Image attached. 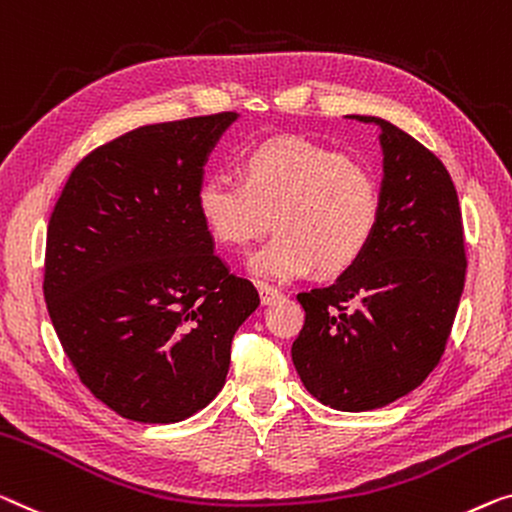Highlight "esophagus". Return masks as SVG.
I'll list each match as a JSON object with an SVG mask.
<instances>
[{
    "mask_svg": "<svg viewBox=\"0 0 512 512\" xmlns=\"http://www.w3.org/2000/svg\"><path fill=\"white\" fill-rule=\"evenodd\" d=\"M257 289H259V299H262L264 305H271L273 301L282 299V292H280V289H276V287H271V285H259Z\"/></svg>",
    "mask_w": 512,
    "mask_h": 512,
    "instance_id": "esophagus-1",
    "label": "esophagus"
}]
</instances>
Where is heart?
Masks as SVG:
<instances>
[{"mask_svg":"<svg viewBox=\"0 0 512 512\" xmlns=\"http://www.w3.org/2000/svg\"><path fill=\"white\" fill-rule=\"evenodd\" d=\"M239 170L241 181L204 179L197 211L211 239L236 253L273 227L276 236L250 259L255 276H342L375 239L381 183L365 160L285 135L250 149Z\"/></svg>","mask_w":512,"mask_h":512,"instance_id":"heart-1","label":"heart"}]
</instances>
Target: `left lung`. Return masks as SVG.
<instances>
[{
	"mask_svg": "<svg viewBox=\"0 0 512 512\" xmlns=\"http://www.w3.org/2000/svg\"><path fill=\"white\" fill-rule=\"evenodd\" d=\"M381 218L365 255L329 287L301 292L292 345L303 386L340 411L386 407L423 384L451 335L467 276L462 211L444 163L379 117Z\"/></svg>",
	"mask_w": 512,
	"mask_h": 512,
	"instance_id": "obj_1",
	"label": "left lung"
}]
</instances>
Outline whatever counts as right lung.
Here are the masks:
<instances>
[{"label":"right lung","mask_w":512,"mask_h":512,"mask_svg":"<svg viewBox=\"0 0 512 512\" xmlns=\"http://www.w3.org/2000/svg\"><path fill=\"white\" fill-rule=\"evenodd\" d=\"M239 114L140 126L75 165L48 225L43 294L82 384L128 421L177 423L225 384L253 282L197 211L211 149Z\"/></svg>","instance_id":"1"}]
</instances>
